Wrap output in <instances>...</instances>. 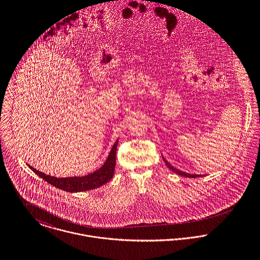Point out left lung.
Returning <instances> with one entry per match:
<instances>
[{
	"instance_id": "8db88e82",
	"label": "left lung",
	"mask_w": 260,
	"mask_h": 260,
	"mask_svg": "<svg viewBox=\"0 0 260 260\" xmlns=\"http://www.w3.org/2000/svg\"><path fill=\"white\" fill-rule=\"evenodd\" d=\"M163 160H164V162L166 163L167 167H168L171 171H173L174 173H176V174H178V175H180V176H184V177H188V178H196V177H201V176H202V175H197V174H189V173H186V172H183V171H180V170L174 168V167H173L170 163H168L164 158H163Z\"/></svg>"
}]
</instances>
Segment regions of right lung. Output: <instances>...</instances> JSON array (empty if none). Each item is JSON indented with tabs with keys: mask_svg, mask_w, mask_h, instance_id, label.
<instances>
[{
	"mask_svg": "<svg viewBox=\"0 0 260 260\" xmlns=\"http://www.w3.org/2000/svg\"><path fill=\"white\" fill-rule=\"evenodd\" d=\"M117 145H118V140L114 143L106 162L100 169H98L95 172L90 173L86 176H82V177L57 178L54 176L46 175L45 173L33 168L30 165H28V166L31 170H33V172H35L37 175H39V177L44 179L49 184L55 186L61 190H64L67 192L87 191V190L95 189L100 186L104 185L111 180L112 177L114 175L115 165H116Z\"/></svg>",
	"mask_w": 260,
	"mask_h": 260,
	"instance_id": "obj_1",
	"label": "right lung"
}]
</instances>
